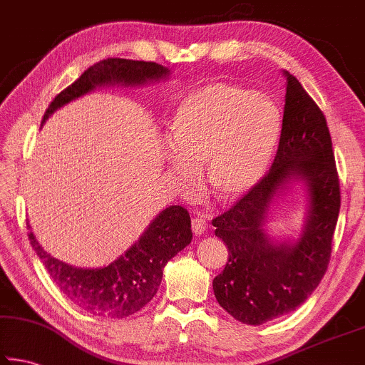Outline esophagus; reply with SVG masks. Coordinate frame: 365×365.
Here are the masks:
<instances>
[{"mask_svg": "<svg viewBox=\"0 0 365 365\" xmlns=\"http://www.w3.org/2000/svg\"><path fill=\"white\" fill-rule=\"evenodd\" d=\"M191 228H193V232L196 235H202L207 230V222L205 217H201V215H196V217L191 220Z\"/></svg>", "mask_w": 365, "mask_h": 365, "instance_id": "34e87169", "label": "esophagus"}]
</instances>
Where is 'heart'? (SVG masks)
<instances>
[{"instance_id": "obj_1", "label": "heart", "mask_w": 365, "mask_h": 365, "mask_svg": "<svg viewBox=\"0 0 365 365\" xmlns=\"http://www.w3.org/2000/svg\"><path fill=\"white\" fill-rule=\"evenodd\" d=\"M280 127L279 109L265 95L224 82L202 85L183 98L170 122V172L195 191L196 170L205 168L211 193L237 201L267 172Z\"/></svg>"}]
</instances>
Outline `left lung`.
<instances>
[{
    "label": "left lung",
    "instance_id": "left-lung-1",
    "mask_svg": "<svg viewBox=\"0 0 365 365\" xmlns=\"http://www.w3.org/2000/svg\"><path fill=\"white\" fill-rule=\"evenodd\" d=\"M287 96L274 164L261 182L212 219L228 248L225 269L212 282L219 304L237 320L261 325L294 311L319 287L331 255L341 195L325 115L285 71ZM292 178L308 187L312 206L302 238L274 244L263 232L273 196Z\"/></svg>",
    "mask_w": 365,
    "mask_h": 365
}]
</instances>
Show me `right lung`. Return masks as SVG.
I'll return each mask as SVG.
<instances>
[{
    "label": "right lung",
    "mask_w": 365,
    "mask_h": 365,
    "mask_svg": "<svg viewBox=\"0 0 365 365\" xmlns=\"http://www.w3.org/2000/svg\"><path fill=\"white\" fill-rule=\"evenodd\" d=\"M168 67L120 58L103 59L86 69L76 82L54 98L43 122L58 108L88 93L98 85H141L165 78ZM30 228V225L27 224ZM191 220L187 209H164L125 255L101 269H77L58 261L41 248L34 233L30 245L41 259L58 288L83 311L108 319H123L138 312L153 299L163 280V269L178 251L191 243Z\"/></svg>",
    "instance_id": "obj_1"
}]
</instances>
